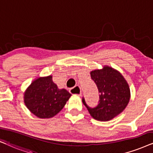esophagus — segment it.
<instances>
[{
	"instance_id": "34e87169",
	"label": "esophagus",
	"mask_w": 153,
	"mask_h": 153,
	"mask_svg": "<svg viewBox=\"0 0 153 153\" xmlns=\"http://www.w3.org/2000/svg\"><path fill=\"white\" fill-rule=\"evenodd\" d=\"M70 92L73 94H76L78 96L81 95V90L79 86H75L74 88L70 89Z\"/></svg>"
}]
</instances>
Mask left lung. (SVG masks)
Returning <instances> with one entry per match:
<instances>
[{"label": "left lung", "instance_id": "1", "mask_svg": "<svg viewBox=\"0 0 153 153\" xmlns=\"http://www.w3.org/2000/svg\"><path fill=\"white\" fill-rule=\"evenodd\" d=\"M90 75L99 90V104L94 108L90 107L82 98L83 104L94 119L109 121L128 105L131 97L128 82L119 71L109 66L91 71Z\"/></svg>", "mask_w": 153, "mask_h": 153}]
</instances>
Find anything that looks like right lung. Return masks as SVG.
Wrapping results in <instances>:
<instances>
[{"instance_id":"obj_1","label":"right lung","mask_w":153,"mask_h":153,"mask_svg":"<svg viewBox=\"0 0 153 153\" xmlns=\"http://www.w3.org/2000/svg\"><path fill=\"white\" fill-rule=\"evenodd\" d=\"M71 94L65 89H59L52 76L40 77L28 87L24 94V102L36 117L49 119L63 109Z\"/></svg>"}]
</instances>
